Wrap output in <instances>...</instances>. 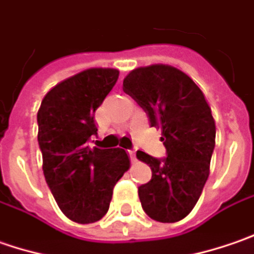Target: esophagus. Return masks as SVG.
Returning a JSON list of instances; mask_svg holds the SVG:
<instances>
[{
	"label": "esophagus",
	"instance_id": "esophagus-1",
	"mask_svg": "<svg viewBox=\"0 0 254 254\" xmlns=\"http://www.w3.org/2000/svg\"><path fill=\"white\" fill-rule=\"evenodd\" d=\"M127 153H129V156H130V160H132V162H136V155H135V150H133V149L127 150Z\"/></svg>",
	"mask_w": 254,
	"mask_h": 254
}]
</instances>
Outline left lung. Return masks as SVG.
<instances>
[{
    "label": "left lung",
    "instance_id": "left-lung-1",
    "mask_svg": "<svg viewBox=\"0 0 254 254\" xmlns=\"http://www.w3.org/2000/svg\"><path fill=\"white\" fill-rule=\"evenodd\" d=\"M124 92L146 112L150 127L162 129L166 158L138 150L152 179L139 186L145 213L162 223H175L189 215L209 178L216 127L200 88L181 69L155 64L130 71Z\"/></svg>",
    "mask_w": 254,
    "mask_h": 254
}]
</instances>
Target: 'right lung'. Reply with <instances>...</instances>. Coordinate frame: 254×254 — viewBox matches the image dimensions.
I'll return each mask as SVG.
<instances>
[{
    "mask_svg": "<svg viewBox=\"0 0 254 254\" xmlns=\"http://www.w3.org/2000/svg\"><path fill=\"white\" fill-rule=\"evenodd\" d=\"M114 68H89L55 85L39 106L42 171L62 213L76 223L106 215L116 182L129 169L125 149L89 148L95 111L118 81Z\"/></svg>",
    "mask_w": 254,
    "mask_h": 254,
    "instance_id": "1",
    "label": "right lung"
}]
</instances>
